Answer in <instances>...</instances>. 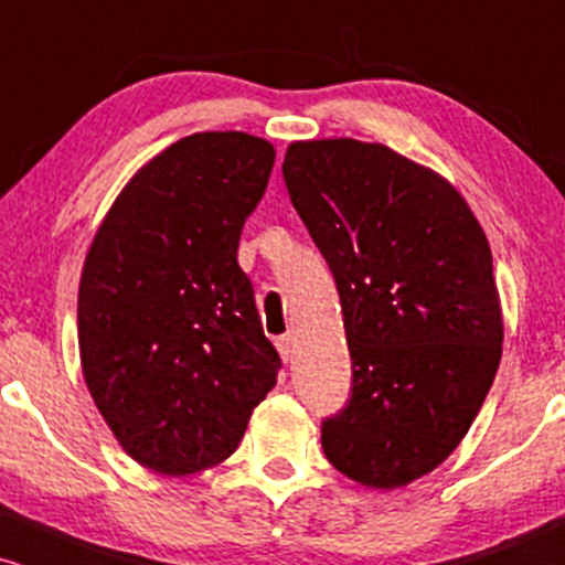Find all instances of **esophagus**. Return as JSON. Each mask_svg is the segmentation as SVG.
Segmentation results:
<instances>
[{
	"label": "esophagus",
	"instance_id": "esophagus-1",
	"mask_svg": "<svg viewBox=\"0 0 565 565\" xmlns=\"http://www.w3.org/2000/svg\"><path fill=\"white\" fill-rule=\"evenodd\" d=\"M276 348H278V353H281V359L284 361H291L295 359V348H297V342H295V334H281L276 340Z\"/></svg>",
	"mask_w": 565,
	"mask_h": 565
}]
</instances>
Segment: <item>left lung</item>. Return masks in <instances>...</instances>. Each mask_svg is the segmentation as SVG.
Listing matches in <instances>:
<instances>
[{
  "mask_svg": "<svg viewBox=\"0 0 565 565\" xmlns=\"http://www.w3.org/2000/svg\"><path fill=\"white\" fill-rule=\"evenodd\" d=\"M281 172L334 276L353 369L323 454L372 489L412 483L457 449L502 359L486 233L444 178L380 142H291Z\"/></svg>",
  "mask_w": 565,
  "mask_h": 565,
  "instance_id": "left-lung-1",
  "label": "left lung"
}]
</instances>
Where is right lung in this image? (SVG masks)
Wrapping results in <instances>:
<instances>
[{
    "label": "right lung",
    "mask_w": 565,
    "mask_h": 565,
    "mask_svg": "<svg viewBox=\"0 0 565 565\" xmlns=\"http://www.w3.org/2000/svg\"><path fill=\"white\" fill-rule=\"evenodd\" d=\"M270 142L196 132L129 180L79 284L84 380L121 449L191 476L242 444L281 359L236 252L274 170Z\"/></svg>",
    "instance_id": "1"
}]
</instances>
